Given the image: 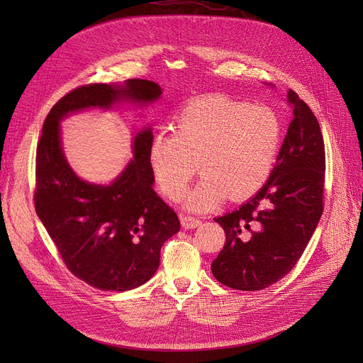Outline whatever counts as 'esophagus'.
Wrapping results in <instances>:
<instances>
[{"instance_id": "1", "label": "esophagus", "mask_w": 363, "mask_h": 363, "mask_svg": "<svg viewBox=\"0 0 363 363\" xmlns=\"http://www.w3.org/2000/svg\"><path fill=\"white\" fill-rule=\"evenodd\" d=\"M180 221H182V225L184 228H195V227H199L201 224V219L191 216V215H182Z\"/></svg>"}]
</instances>
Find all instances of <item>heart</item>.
Instances as JSON below:
<instances>
[{
  "mask_svg": "<svg viewBox=\"0 0 363 363\" xmlns=\"http://www.w3.org/2000/svg\"><path fill=\"white\" fill-rule=\"evenodd\" d=\"M175 133H156L148 163L159 189L177 201L199 169L204 174L188 195L192 211H208L228 195L242 200L265 184L281 144L280 116L268 106H250L225 95L186 104L174 121Z\"/></svg>",
  "mask_w": 363,
  "mask_h": 363,
  "instance_id": "1",
  "label": "heart"
}]
</instances>
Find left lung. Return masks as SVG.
Listing matches in <instances>:
<instances>
[{"instance_id": "left-lung-1", "label": "left lung", "mask_w": 363, "mask_h": 363, "mask_svg": "<svg viewBox=\"0 0 363 363\" xmlns=\"http://www.w3.org/2000/svg\"><path fill=\"white\" fill-rule=\"evenodd\" d=\"M294 119L268 182L238 211L215 218L225 244L212 262L215 279L260 291L294 268L324 211L325 150L318 119L292 89Z\"/></svg>"}]
</instances>
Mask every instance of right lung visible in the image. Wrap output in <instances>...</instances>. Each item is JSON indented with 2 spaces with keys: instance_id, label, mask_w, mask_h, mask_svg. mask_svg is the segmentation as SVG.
<instances>
[{
  "instance_id": "add662e5",
  "label": "right lung",
  "mask_w": 363,
  "mask_h": 363,
  "mask_svg": "<svg viewBox=\"0 0 363 363\" xmlns=\"http://www.w3.org/2000/svg\"><path fill=\"white\" fill-rule=\"evenodd\" d=\"M160 86L131 79L124 86L92 83L77 87L52 106L36 150L35 207L67 268L101 291H130L159 268L164 240L180 230L179 216L152 189L148 163L151 128L135 138V159L111 184L77 177L60 145L59 121L87 107L118 101L152 103Z\"/></svg>"
}]
</instances>
